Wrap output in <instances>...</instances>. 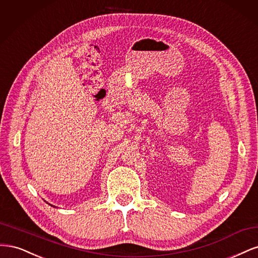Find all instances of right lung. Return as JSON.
<instances>
[{
	"mask_svg": "<svg viewBox=\"0 0 258 258\" xmlns=\"http://www.w3.org/2000/svg\"><path fill=\"white\" fill-rule=\"evenodd\" d=\"M50 206H51V205H50ZM51 207H53V206H51Z\"/></svg>",
	"mask_w": 258,
	"mask_h": 258,
	"instance_id": "obj_1",
	"label": "right lung"
}]
</instances>
